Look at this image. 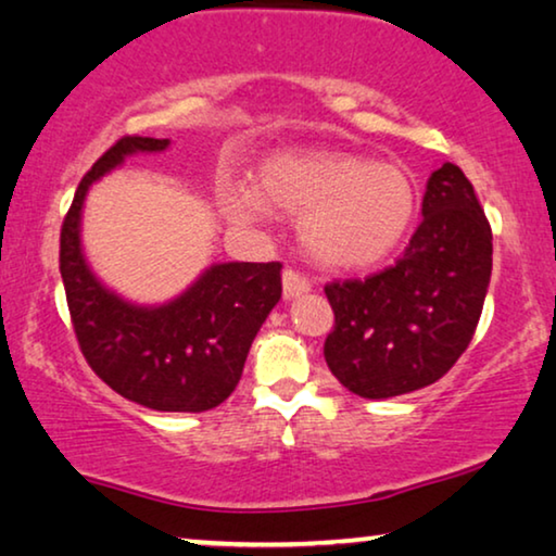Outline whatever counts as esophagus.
I'll return each instance as SVG.
<instances>
[{
	"label": "esophagus",
	"instance_id": "esophagus-1",
	"mask_svg": "<svg viewBox=\"0 0 556 556\" xmlns=\"http://www.w3.org/2000/svg\"><path fill=\"white\" fill-rule=\"evenodd\" d=\"M309 279L305 277V274H300L298 269H285V274H282V292H285V298L287 300H292V298H300V294H305V292H309Z\"/></svg>",
	"mask_w": 556,
	"mask_h": 556
}]
</instances>
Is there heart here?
Masks as SVG:
<instances>
[{"instance_id": "b5f03b06", "label": "heart", "mask_w": 556, "mask_h": 556, "mask_svg": "<svg viewBox=\"0 0 556 556\" xmlns=\"http://www.w3.org/2000/svg\"><path fill=\"white\" fill-rule=\"evenodd\" d=\"M226 213L258 224L279 208L300 216V236L317 262L368 266L391 254L417 213L412 177L389 162L345 152H277L262 162L256 188L231 182Z\"/></svg>"}]
</instances>
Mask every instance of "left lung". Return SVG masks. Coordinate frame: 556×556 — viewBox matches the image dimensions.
<instances>
[{
    "mask_svg": "<svg viewBox=\"0 0 556 556\" xmlns=\"http://www.w3.org/2000/svg\"><path fill=\"white\" fill-rule=\"evenodd\" d=\"M421 224L396 264L336 279L325 361L348 391L389 399L442 379L476 336L493 269V233L476 190L453 162L434 169Z\"/></svg>",
    "mask_w": 556,
    "mask_h": 556,
    "instance_id": "1",
    "label": "left lung"
}]
</instances>
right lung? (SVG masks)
<instances>
[{
	"label": "right lung",
	"mask_w": 556,
	"mask_h": 556,
	"mask_svg": "<svg viewBox=\"0 0 556 556\" xmlns=\"http://www.w3.org/2000/svg\"><path fill=\"white\" fill-rule=\"evenodd\" d=\"M169 139L122 137L80 180L61 228V277L86 364L129 402L157 412H208L241 379L258 328L282 298V264L231 262L160 307L109 292L80 251V208L91 182L127 154L162 152Z\"/></svg>",
	"instance_id": "obj_1"
}]
</instances>
